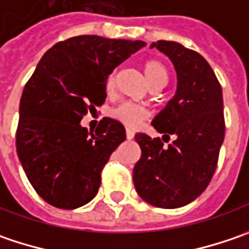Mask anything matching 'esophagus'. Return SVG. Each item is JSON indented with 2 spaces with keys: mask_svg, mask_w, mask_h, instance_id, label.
Returning <instances> with one entry per match:
<instances>
[{
  "mask_svg": "<svg viewBox=\"0 0 249 249\" xmlns=\"http://www.w3.org/2000/svg\"><path fill=\"white\" fill-rule=\"evenodd\" d=\"M125 134H126V139H132L134 135H135V132L132 129H128V128H126V132Z\"/></svg>",
  "mask_w": 249,
  "mask_h": 249,
  "instance_id": "1",
  "label": "esophagus"
}]
</instances>
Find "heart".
Wrapping results in <instances>:
<instances>
[{
  "label": "heart",
  "instance_id": "1",
  "mask_svg": "<svg viewBox=\"0 0 249 249\" xmlns=\"http://www.w3.org/2000/svg\"><path fill=\"white\" fill-rule=\"evenodd\" d=\"M143 72L150 88L152 89H159L166 85L168 79V72L166 65L159 60H147L143 64ZM115 86V72H111L107 79H106V90L111 92ZM111 117L115 120L121 121L126 126H136L139 125L143 120L147 118V110L143 108L142 106H138L134 103H121L117 106L115 108L111 110Z\"/></svg>",
  "mask_w": 249,
  "mask_h": 249
}]
</instances>
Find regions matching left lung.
<instances>
[{"label":"left lung","mask_w":249,"mask_h":249,"mask_svg":"<svg viewBox=\"0 0 249 249\" xmlns=\"http://www.w3.org/2000/svg\"><path fill=\"white\" fill-rule=\"evenodd\" d=\"M150 47L166 54L177 72V92L152 121L157 132L174 141L164 146L160 138L136 134L142 155L134 184L145 202L176 209L196 199L216 171L226 129L222 86L199 53L166 40Z\"/></svg>","instance_id":"obj_1"}]
</instances>
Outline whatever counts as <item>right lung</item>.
I'll list each match as a JSON object with an SVG mask.
<instances>
[{"label":"right lung","mask_w":249,"mask_h":249,"mask_svg":"<svg viewBox=\"0 0 249 249\" xmlns=\"http://www.w3.org/2000/svg\"><path fill=\"white\" fill-rule=\"evenodd\" d=\"M141 40L76 36L43 55L19 104L17 152L32 187L47 203L76 209L96 196L102 170L125 141L120 121L104 117L94 132L81 125L107 97L106 79Z\"/></svg>","instance_id":"obj_1"}]
</instances>
